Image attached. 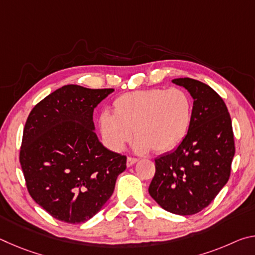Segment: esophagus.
<instances>
[{"mask_svg": "<svg viewBox=\"0 0 255 255\" xmlns=\"http://www.w3.org/2000/svg\"><path fill=\"white\" fill-rule=\"evenodd\" d=\"M137 161H138V158H136V157H131V156H128V157H127V166H131V165H133V164H135Z\"/></svg>", "mask_w": 255, "mask_h": 255, "instance_id": "obj_1", "label": "esophagus"}]
</instances>
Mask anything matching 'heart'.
Wrapping results in <instances>:
<instances>
[{"label":"heart","instance_id":"1","mask_svg":"<svg viewBox=\"0 0 255 255\" xmlns=\"http://www.w3.org/2000/svg\"><path fill=\"white\" fill-rule=\"evenodd\" d=\"M192 119V101L182 89H150L129 92L114 101V112L103 110L99 127L107 145L124 148L132 137L136 149L164 153L176 147L187 135Z\"/></svg>","mask_w":255,"mask_h":255}]
</instances>
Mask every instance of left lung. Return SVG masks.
I'll list each match as a JSON object with an SVG mask.
<instances>
[{
    "label": "left lung",
    "mask_w": 255,
    "mask_h": 255,
    "mask_svg": "<svg viewBox=\"0 0 255 255\" xmlns=\"http://www.w3.org/2000/svg\"><path fill=\"white\" fill-rule=\"evenodd\" d=\"M172 82L191 94L192 119L176 149L155 159L148 192L163 209L188 216L206 208L227 183L234 133L225 102L209 85L189 77Z\"/></svg>",
    "instance_id": "1"
}]
</instances>
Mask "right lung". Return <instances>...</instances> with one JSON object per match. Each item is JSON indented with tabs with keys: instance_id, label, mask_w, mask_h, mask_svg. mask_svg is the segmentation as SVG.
<instances>
[{
	"instance_id": "1",
	"label": "right lung",
	"mask_w": 255,
	"mask_h": 255,
	"mask_svg": "<svg viewBox=\"0 0 255 255\" xmlns=\"http://www.w3.org/2000/svg\"><path fill=\"white\" fill-rule=\"evenodd\" d=\"M114 89L65 85L37 103L24 125L20 164L29 195L58 221L81 224L111 197L127 157L106 148L93 111Z\"/></svg>"
}]
</instances>
